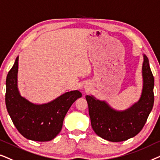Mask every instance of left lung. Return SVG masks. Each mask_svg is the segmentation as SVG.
<instances>
[{
	"mask_svg": "<svg viewBox=\"0 0 160 160\" xmlns=\"http://www.w3.org/2000/svg\"><path fill=\"white\" fill-rule=\"evenodd\" d=\"M142 76L143 83L140 99L127 110H116L105 101L97 99L92 95L86 96L91 127L98 136L108 141L121 142L135 137L141 131L154 102V79L144 54Z\"/></svg>",
	"mask_w": 160,
	"mask_h": 160,
	"instance_id": "left-lung-1",
	"label": "left lung"
}]
</instances>
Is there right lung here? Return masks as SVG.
Masks as SVG:
<instances>
[{
	"instance_id": "add662e5",
	"label": "right lung",
	"mask_w": 160,
	"mask_h": 160,
	"mask_svg": "<svg viewBox=\"0 0 160 160\" xmlns=\"http://www.w3.org/2000/svg\"><path fill=\"white\" fill-rule=\"evenodd\" d=\"M19 57L7 74L6 106L12 122L23 137L34 141H50L60 132L68 110L78 98L79 91L67 92L48 103L37 105L22 97L18 87Z\"/></svg>"
}]
</instances>
